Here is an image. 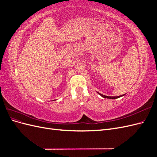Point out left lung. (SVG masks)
<instances>
[{"instance_id": "left-lung-1", "label": "left lung", "mask_w": 157, "mask_h": 157, "mask_svg": "<svg viewBox=\"0 0 157 157\" xmlns=\"http://www.w3.org/2000/svg\"><path fill=\"white\" fill-rule=\"evenodd\" d=\"M123 96H124V95H123ZM103 98H109V99H117V98H120L121 96H116V97H111V96H102Z\"/></svg>"}]
</instances>
